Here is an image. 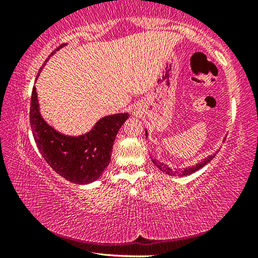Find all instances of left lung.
Returning a JSON list of instances; mask_svg holds the SVG:
<instances>
[{"label": "left lung", "mask_w": 258, "mask_h": 258, "mask_svg": "<svg viewBox=\"0 0 258 258\" xmlns=\"http://www.w3.org/2000/svg\"><path fill=\"white\" fill-rule=\"evenodd\" d=\"M146 137H148L147 128H146ZM224 140H225V138H224ZM216 152L214 155H211V156L206 157V158L203 159L202 161H199V163H197L195 166H189V167L183 168V169H176V168L175 169H172L171 167H168L167 165L164 164V163H161V161H159V160H157L156 158L152 159V163H154L157 166V167L160 169L161 172L168 174V175H171V176H186V175H190V174H192V173L199 171V169L203 168L205 165H207L209 161H211L214 158V156L216 155Z\"/></svg>", "instance_id": "8db88e82"}]
</instances>
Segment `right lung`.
Returning <instances> with one entry per match:
<instances>
[{"instance_id": "right-lung-1", "label": "right lung", "mask_w": 258, "mask_h": 258, "mask_svg": "<svg viewBox=\"0 0 258 258\" xmlns=\"http://www.w3.org/2000/svg\"><path fill=\"white\" fill-rule=\"evenodd\" d=\"M66 45L67 43H64L56 47L50 56ZM50 56L43 66H45ZM42 69L43 67L38 71L36 80ZM128 117L127 112L104 116L85 134L78 137L62 134L42 117L36 87H33L29 120L35 143L52 169L76 184L92 183L102 175L110 163L116 135Z\"/></svg>"}]
</instances>
